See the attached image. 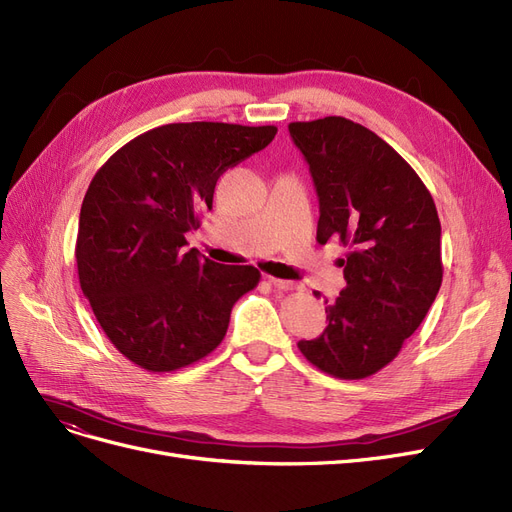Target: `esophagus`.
Here are the masks:
<instances>
[{
    "label": "esophagus",
    "mask_w": 512,
    "mask_h": 512,
    "mask_svg": "<svg viewBox=\"0 0 512 512\" xmlns=\"http://www.w3.org/2000/svg\"><path fill=\"white\" fill-rule=\"evenodd\" d=\"M270 285H272V287H276V289H280V291H293V289H297V282H293V280H282V278H274V276H270Z\"/></svg>",
    "instance_id": "34e87169"
}]
</instances>
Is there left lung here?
<instances>
[{"label":"left lung","mask_w":512,"mask_h":512,"mask_svg":"<svg viewBox=\"0 0 512 512\" xmlns=\"http://www.w3.org/2000/svg\"><path fill=\"white\" fill-rule=\"evenodd\" d=\"M320 204L316 240L348 246L329 325L297 348L339 380L384 369L422 325L443 280L441 221L418 173L369 128L329 116L291 122ZM316 295V293H314Z\"/></svg>","instance_id":"left-lung-1"}]
</instances>
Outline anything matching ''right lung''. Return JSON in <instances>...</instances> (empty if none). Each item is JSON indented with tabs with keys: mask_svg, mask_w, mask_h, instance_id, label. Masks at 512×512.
<instances>
[{
	"mask_svg": "<svg viewBox=\"0 0 512 512\" xmlns=\"http://www.w3.org/2000/svg\"><path fill=\"white\" fill-rule=\"evenodd\" d=\"M276 132L164 124L120 147L92 177L75 242L80 287L130 363L151 373L177 371L221 344L234 304L261 274L185 251V234L213 208L225 170L268 147Z\"/></svg>",
	"mask_w": 512,
	"mask_h": 512,
	"instance_id": "obj_1",
	"label": "right lung"
}]
</instances>
